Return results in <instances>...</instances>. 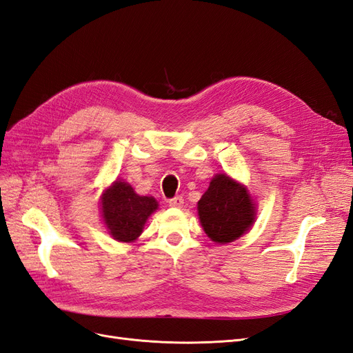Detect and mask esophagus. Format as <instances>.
<instances>
[{"mask_svg": "<svg viewBox=\"0 0 353 353\" xmlns=\"http://www.w3.org/2000/svg\"><path fill=\"white\" fill-rule=\"evenodd\" d=\"M168 203H169L170 208H183L184 206V199L181 196H176L174 199H170Z\"/></svg>", "mask_w": 353, "mask_h": 353, "instance_id": "esophagus-1", "label": "esophagus"}]
</instances>
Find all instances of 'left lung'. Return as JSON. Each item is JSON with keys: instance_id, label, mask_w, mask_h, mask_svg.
Here are the masks:
<instances>
[{"instance_id": "8db88e82", "label": "left lung", "mask_w": 353, "mask_h": 353, "mask_svg": "<svg viewBox=\"0 0 353 353\" xmlns=\"http://www.w3.org/2000/svg\"><path fill=\"white\" fill-rule=\"evenodd\" d=\"M199 219L215 243H231L248 232L256 219V206L248 188L227 174L212 178L197 203Z\"/></svg>"}]
</instances>
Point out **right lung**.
I'll return each mask as SVG.
<instances>
[{
  "mask_svg": "<svg viewBox=\"0 0 353 353\" xmlns=\"http://www.w3.org/2000/svg\"><path fill=\"white\" fill-rule=\"evenodd\" d=\"M157 208L159 205L154 197L138 196L125 181H114L101 194L104 225L117 241H135L141 236L148 216Z\"/></svg>",
  "mask_w": 353,
  "mask_h": 353,
  "instance_id": "1",
  "label": "right lung"
}]
</instances>
